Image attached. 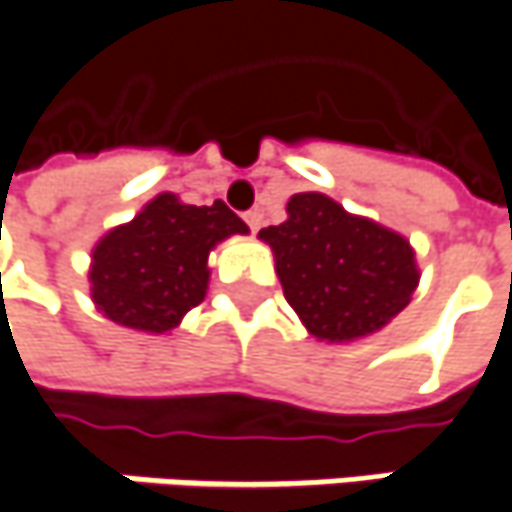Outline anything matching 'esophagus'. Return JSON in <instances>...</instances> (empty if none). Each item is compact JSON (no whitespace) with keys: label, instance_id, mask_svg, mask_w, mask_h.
<instances>
[{"label":"esophagus","instance_id":"1","mask_svg":"<svg viewBox=\"0 0 512 512\" xmlns=\"http://www.w3.org/2000/svg\"><path fill=\"white\" fill-rule=\"evenodd\" d=\"M244 221H247V227H250L253 233H259V227H262V212H259V209H250V212H244Z\"/></svg>","mask_w":512,"mask_h":512}]
</instances>
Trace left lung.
Returning <instances> with one entry per match:
<instances>
[{"instance_id":"obj_1","label":"left lung","mask_w":512,"mask_h":512,"mask_svg":"<svg viewBox=\"0 0 512 512\" xmlns=\"http://www.w3.org/2000/svg\"><path fill=\"white\" fill-rule=\"evenodd\" d=\"M265 227L288 306L317 341L349 344L384 329L420 285L414 247L320 192H300Z\"/></svg>"}]
</instances>
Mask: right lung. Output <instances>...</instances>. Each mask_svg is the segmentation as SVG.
Wrapping results in <instances>:
<instances>
[{"label":"right lung","instance_id":"obj_1","mask_svg":"<svg viewBox=\"0 0 512 512\" xmlns=\"http://www.w3.org/2000/svg\"><path fill=\"white\" fill-rule=\"evenodd\" d=\"M247 233L221 201L192 206L163 192L92 247V303L125 329L165 335L206 297L212 247Z\"/></svg>","mask_w":512,"mask_h":512}]
</instances>
